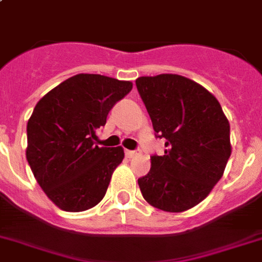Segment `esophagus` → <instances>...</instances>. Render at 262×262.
I'll use <instances>...</instances> for the list:
<instances>
[{
    "instance_id": "1",
    "label": "esophagus",
    "mask_w": 262,
    "mask_h": 262,
    "mask_svg": "<svg viewBox=\"0 0 262 262\" xmlns=\"http://www.w3.org/2000/svg\"><path fill=\"white\" fill-rule=\"evenodd\" d=\"M136 151H132V149H125V155H126V158H133L136 155Z\"/></svg>"
}]
</instances>
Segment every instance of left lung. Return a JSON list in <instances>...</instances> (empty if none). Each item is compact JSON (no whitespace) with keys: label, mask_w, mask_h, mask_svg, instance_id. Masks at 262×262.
<instances>
[{"label":"left lung","mask_w":262,"mask_h":262,"mask_svg":"<svg viewBox=\"0 0 262 262\" xmlns=\"http://www.w3.org/2000/svg\"><path fill=\"white\" fill-rule=\"evenodd\" d=\"M165 155L151 157V170L139 179L151 206L180 213L210 193L231 157L229 122L219 100L199 83L176 74L136 79Z\"/></svg>","instance_id":"1"}]
</instances>
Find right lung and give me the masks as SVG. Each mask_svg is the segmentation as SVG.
Wrapping results in <instances>:
<instances>
[{"instance_id":"1","label":"right lung","mask_w":262,"mask_h":262,"mask_svg":"<svg viewBox=\"0 0 262 262\" xmlns=\"http://www.w3.org/2000/svg\"><path fill=\"white\" fill-rule=\"evenodd\" d=\"M132 82L78 74L39 100L27 122L26 158L47 196L66 211H83L104 198L122 147H99L96 130Z\"/></svg>"}]
</instances>
